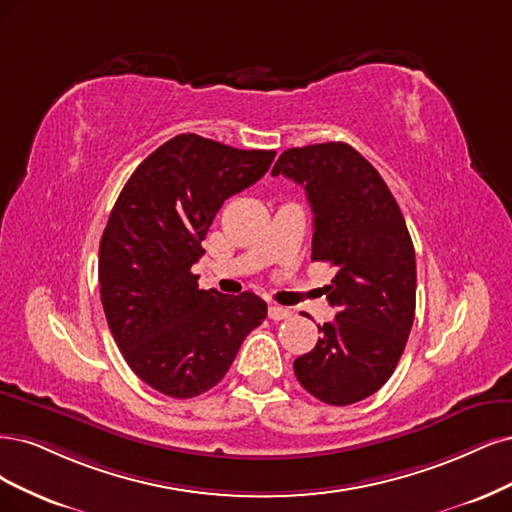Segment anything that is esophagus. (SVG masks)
Instances as JSON below:
<instances>
[{"label": "esophagus", "instance_id": "34e87169", "mask_svg": "<svg viewBox=\"0 0 512 512\" xmlns=\"http://www.w3.org/2000/svg\"><path fill=\"white\" fill-rule=\"evenodd\" d=\"M268 317H270L272 321H285V319L291 317V310H289V308H283V306H270Z\"/></svg>", "mask_w": 512, "mask_h": 512}]
</instances>
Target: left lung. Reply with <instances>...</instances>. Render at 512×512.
<instances>
[{"mask_svg": "<svg viewBox=\"0 0 512 512\" xmlns=\"http://www.w3.org/2000/svg\"><path fill=\"white\" fill-rule=\"evenodd\" d=\"M302 185L315 214L312 261L336 268L327 302L336 310L315 349L293 361L317 400L349 406L381 389L415 321L417 263L402 210L368 159L344 142L289 148L272 176Z\"/></svg>", "mask_w": 512, "mask_h": 512, "instance_id": "1", "label": "left lung"}]
</instances>
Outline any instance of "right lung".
Instances as JSON below:
<instances>
[{"instance_id": "add662e5", "label": "right lung", "mask_w": 512, "mask_h": 512, "mask_svg": "<svg viewBox=\"0 0 512 512\" xmlns=\"http://www.w3.org/2000/svg\"><path fill=\"white\" fill-rule=\"evenodd\" d=\"M276 151L180 134L129 176L100 242L106 321L127 366L176 400L217 385L268 315L255 293L197 287L193 263L227 197L255 185Z\"/></svg>"}]
</instances>
